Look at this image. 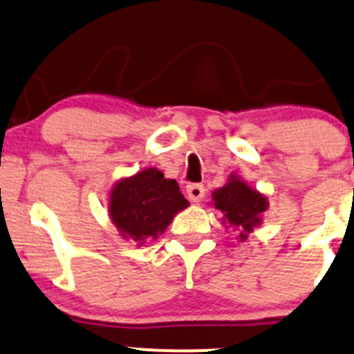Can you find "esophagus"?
<instances>
[{"label": "esophagus", "mask_w": 354, "mask_h": 354, "mask_svg": "<svg viewBox=\"0 0 354 354\" xmlns=\"http://www.w3.org/2000/svg\"><path fill=\"white\" fill-rule=\"evenodd\" d=\"M186 193H188L189 200L195 201V203H200V201L203 200V196H205V188H203V185L193 183V185H188V188H186Z\"/></svg>", "instance_id": "34e87169"}]
</instances>
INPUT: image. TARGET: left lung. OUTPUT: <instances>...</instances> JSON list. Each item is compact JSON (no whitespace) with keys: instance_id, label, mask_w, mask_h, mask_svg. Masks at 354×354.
Instances as JSON below:
<instances>
[{"instance_id":"obj_1","label":"left lung","mask_w":354,"mask_h":354,"mask_svg":"<svg viewBox=\"0 0 354 354\" xmlns=\"http://www.w3.org/2000/svg\"><path fill=\"white\" fill-rule=\"evenodd\" d=\"M212 201L215 209L223 215L221 223L225 228L239 230L236 239L240 242L247 240L248 234L262 225L263 213L269 208L267 196L236 174H230L227 183L212 193Z\"/></svg>"}]
</instances>
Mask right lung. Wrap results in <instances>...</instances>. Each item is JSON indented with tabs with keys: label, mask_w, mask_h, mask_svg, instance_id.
I'll return each instance as SVG.
<instances>
[{
	"label": "right lung",
	"mask_w": 354,
	"mask_h": 354,
	"mask_svg": "<svg viewBox=\"0 0 354 354\" xmlns=\"http://www.w3.org/2000/svg\"><path fill=\"white\" fill-rule=\"evenodd\" d=\"M176 180L158 168H145L119 180L109 192V216L124 240L145 245L168 228L174 215L188 208Z\"/></svg>",
	"instance_id": "1"
}]
</instances>
